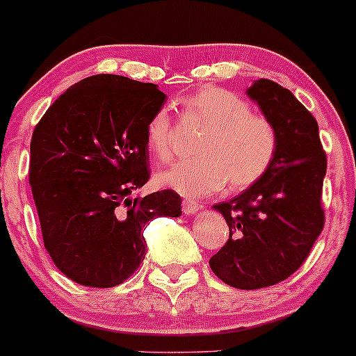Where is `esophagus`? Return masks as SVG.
Instances as JSON below:
<instances>
[{
    "label": "esophagus",
    "instance_id": "esophagus-1",
    "mask_svg": "<svg viewBox=\"0 0 356 356\" xmlns=\"http://www.w3.org/2000/svg\"><path fill=\"white\" fill-rule=\"evenodd\" d=\"M199 208H201V206H199V202L194 201V199H182V211H184V214H194Z\"/></svg>",
    "mask_w": 356,
    "mask_h": 356
}]
</instances>
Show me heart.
<instances>
[{"label": "heart", "mask_w": 356, "mask_h": 356, "mask_svg": "<svg viewBox=\"0 0 356 356\" xmlns=\"http://www.w3.org/2000/svg\"><path fill=\"white\" fill-rule=\"evenodd\" d=\"M186 111L208 130L197 143L196 159L181 160L160 172V184L184 196L201 197L228 187L229 193L250 189L270 170L279 147L275 124L253 113L236 92L204 86L182 101ZM172 120L167 109H157L148 120L145 142L159 160L172 155Z\"/></svg>", "instance_id": "obj_1"}]
</instances>
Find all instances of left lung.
I'll return each instance as SVG.
<instances>
[{
  "mask_svg": "<svg viewBox=\"0 0 356 356\" xmlns=\"http://www.w3.org/2000/svg\"><path fill=\"white\" fill-rule=\"evenodd\" d=\"M247 92L275 124L279 147L261 181L214 204L228 222L229 238L209 267L228 286L253 291L291 277L321 235L327 162L318 121L289 89L259 79Z\"/></svg>",
  "mask_w": 356,
  "mask_h": 356,
  "instance_id": "obj_1",
  "label": "left lung"
}]
</instances>
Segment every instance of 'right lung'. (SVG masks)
I'll list each match as a JSON object with an SVG mask.
<instances>
[{"label": "right lung", "instance_id": "obj_1", "mask_svg": "<svg viewBox=\"0 0 356 356\" xmlns=\"http://www.w3.org/2000/svg\"><path fill=\"white\" fill-rule=\"evenodd\" d=\"M157 84L97 74L70 86L45 111L30 142V186L45 250L86 287H115L145 259L142 229L157 216H181L172 189L145 197V128L162 108Z\"/></svg>", "mask_w": 356, "mask_h": 356}]
</instances>
